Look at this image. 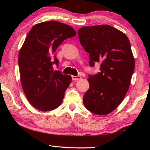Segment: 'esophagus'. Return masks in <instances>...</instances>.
Here are the masks:
<instances>
[{
  "label": "esophagus",
  "instance_id": "esophagus-1",
  "mask_svg": "<svg viewBox=\"0 0 150 150\" xmlns=\"http://www.w3.org/2000/svg\"><path fill=\"white\" fill-rule=\"evenodd\" d=\"M81 76H79V75H77V76H72V79L73 80H80V79H81Z\"/></svg>",
  "mask_w": 150,
  "mask_h": 150
}]
</instances>
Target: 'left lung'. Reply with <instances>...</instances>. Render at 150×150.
I'll use <instances>...</instances> for the list:
<instances>
[{
    "instance_id": "left-lung-1",
    "label": "left lung",
    "mask_w": 150,
    "mask_h": 150,
    "mask_svg": "<svg viewBox=\"0 0 150 150\" xmlns=\"http://www.w3.org/2000/svg\"><path fill=\"white\" fill-rule=\"evenodd\" d=\"M78 35L89 54V65L100 64V72L88 75L89 88L83 104L95 115H107L122 103L130 84L135 67L130 42L125 34L109 25L82 27Z\"/></svg>"
}]
</instances>
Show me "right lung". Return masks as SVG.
Returning a JSON list of instances; mask_svg holds the SVG:
<instances>
[{"label":"right lung","instance_id":"1","mask_svg":"<svg viewBox=\"0 0 150 150\" xmlns=\"http://www.w3.org/2000/svg\"><path fill=\"white\" fill-rule=\"evenodd\" d=\"M76 32L69 25L48 21L34 25L25 39L18 55L22 88L28 100L41 111H50L62 104L71 77L53 70L59 61L55 52Z\"/></svg>","mask_w":150,"mask_h":150}]
</instances>
